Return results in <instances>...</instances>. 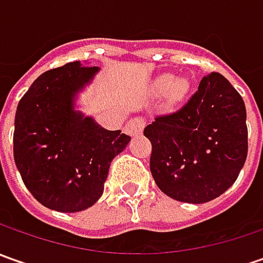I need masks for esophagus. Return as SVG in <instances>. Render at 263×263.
I'll return each instance as SVG.
<instances>
[{
  "instance_id": "34e87169",
  "label": "esophagus",
  "mask_w": 263,
  "mask_h": 263,
  "mask_svg": "<svg viewBox=\"0 0 263 263\" xmlns=\"http://www.w3.org/2000/svg\"><path fill=\"white\" fill-rule=\"evenodd\" d=\"M145 124H146V121H145L143 117H133V118L128 120V123H127V135H130V136H139V135L142 133Z\"/></svg>"
}]
</instances>
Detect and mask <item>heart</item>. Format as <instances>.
I'll list each match as a JSON object with an SVG mask.
<instances>
[{
	"label": "heart",
	"mask_w": 263,
	"mask_h": 263,
	"mask_svg": "<svg viewBox=\"0 0 263 263\" xmlns=\"http://www.w3.org/2000/svg\"><path fill=\"white\" fill-rule=\"evenodd\" d=\"M164 83H167V80H165ZM183 92H184V85H183L181 82H176V83H173L171 87H170V92H168V98H170V101H177L180 96L183 95Z\"/></svg>",
	"instance_id": "obj_1"
}]
</instances>
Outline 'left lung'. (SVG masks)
I'll list each match as a JSON object with an SVG mask.
<instances>
[{
	"instance_id": "left-lung-1",
	"label": "left lung",
	"mask_w": 263,
	"mask_h": 263,
	"mask_svg": "<svg viewBox=\"0 0 263 263\" xmlns=\"http://www.w3.org/2000/svg\"><path fill=\"white\" fill-rule=\"evenodd\" d=\"M143 135L152 143L149 165L157 186L186 203L221 196L248 158L246 106L219 73L203 77L184 105L155 117Z\"/></svg>"
}]
</instances>
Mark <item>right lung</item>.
I'll return each mask as SVG.
<instances>
[{
  "label": "right lung",
  "mask_w": 263,
  "mask_h": 263,
  "mask_svg": "<svg viewBox=\"0 0 263 263\" xmlns=\"http://www.w3.org/2000/svg\"><path fill=\"white\" fill-rule=\"evenodd\" d=\"M99 67L80 61L48 70L20 99L14 118V162L39 203L58 212L90 208L104 193L111 161L130 142L74 109L76 95Z\"/></svg>",
  "instance_id": "1"
}]
</instances>
